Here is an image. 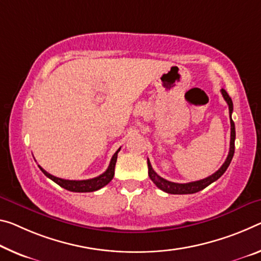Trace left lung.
I'll list each match as a JSON object with an SVG mask.
<instances>
[{"label": "left lung", "mask_w": 261, "mask_h": 261, "mask_svg": "<svg viewBox=\"0 0 261 261\" xmlns=\"http://www.w3.org/2000/svg\"><path fill=\"white\" fill-rule=\"evenodd\" d=\"M223 97L226 101L227 106H229V114H230V124H231V138H230V150H229V154L226 156V160L224 161V164L222 165L221 168L218 169L217 172H215L213 175H210L205 179L198 180V181H193V182H188V184H176V182H172V181H168L164 177H161L160 175L156 174V173L153 171V168L151 166L150 160L147 159V167H148V176L150 179L154 182L156 187L160 188L164 192H166L168 194H194L200 192V190L204 189L205 187H208L210 184L215 182V181L220 179V177L224 174V172L229 167V165L232 160L233 153H234V139H236V129H234V123L231 118V115H232L233 111V105H232V100L229 96L224 89L221 90Z\"/></svg>", "instance_id": "left-lung-1"}]
</instances>
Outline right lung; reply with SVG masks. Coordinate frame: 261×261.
<instances>
[{
  "mask_svg": "<svg viewBox=\"0 0 261 261\" xmlns=\"http://www.w3.org/2000/svg\"><path fill=\"white\" fill-rule=\"evenodd\" d=\"M121 150V147L118 148L117 151L115 152V154L113 155V158L110 160V164L107 171L103 173V174L98 175L96 177H93V179H88V180H66V179H60V177H57L55 175L49 174L44 168H41L39 165L40 171L46 175L48 179H51L52 181H55L57 185H59L60 187H63L65 189L69 190V192H75V193H88V192H95V190L101 189L102 187H105L106 185H108L113 177L115 175V165H116V160H117V153Z\"/></svg>",
  "mask_w": 261,
  "mask_h": 261,
  "instance_id": "1",
  "label": "right lung"
}]
</instances>
